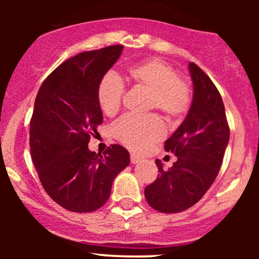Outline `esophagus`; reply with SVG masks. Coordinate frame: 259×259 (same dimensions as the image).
<instances>
[{
  "label": "esophagus",
  "instance_id": "34e87169",
  "mask_svg": "<svg viewBox=\"0 0 259 259\" xmlns=\"http://www.w3.org/2000/svg\"><path fill=\"white\" fill-rule=\"evenodd\" d=\"M141 161V158L138 157L136 154H131V162L132 164H138V162Z\"/></svg>",
  "mask_w": 259,
  "mask_h": 259
}]
</instances>
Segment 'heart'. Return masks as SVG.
I'll return each instance as SVG.
<instances>
[{"label": "heart", "instance_id": "1", "mask_svg": "<svg viewBox=\"0 0 259 259\" xmlns=\"http://www.w3.org/2000/svg\"><path fill=\"white\" fill-rule=\"evenodd\" d=\"M127 77L137 88L147 91V109L158 108L168 121L185 115L192 102V92L176 69L160 59H150L130 67ZM125 94L121 80L105 75L97 87V100L107 116L120 111ZM115 137L131 150L143 152L164 137L165 128L157 114L126 115L114 126Z\"/></svg>", "mask_w": 259, "mask_h": 259}]
</instances>
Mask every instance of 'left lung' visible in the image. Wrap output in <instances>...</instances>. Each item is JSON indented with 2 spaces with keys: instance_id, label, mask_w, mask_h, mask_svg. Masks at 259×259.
<instances>
[{
  "instance_id": "8db88e82",
  "label": "left lung",
  "mask_w": 259,
  "mask_h": 259,
  "mask_svg": "<svg viewBox=\"0 0 259 259\" xmlns=\"http://www.w3.org/2000/svg\"><path fill=\"white\" fill-rule=\"evenodd\" d=\"M189 69L192 104L182 125L165 141V151L178 159L167 171L157 159L159 175L145 187L147 203L162 213L185 211L201 199L218 175L230 139L217 87L196 63L191 62Z\"/></svg>"
}]
</instances>
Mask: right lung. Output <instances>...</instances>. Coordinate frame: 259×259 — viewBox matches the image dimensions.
<instances>
[{"mask_svg":"<svg viewBox=\"0 0 259 259\" xmlns=\"http://www.w3.org/2000/svg\"><path fill=\"white\" fill-rule=\"evenodd\" d=\"M123 46L80 53L66 60L44 81L30 120L29 145L44 189L72 212H92L106 204L130 153L111 145L104 155L88 150L104 116L97 87L121 55Z\"/></svg>","mask_w":259,"mask_h":259,"instance_id":"obj_1","label":"right lung"}]
</instances>
